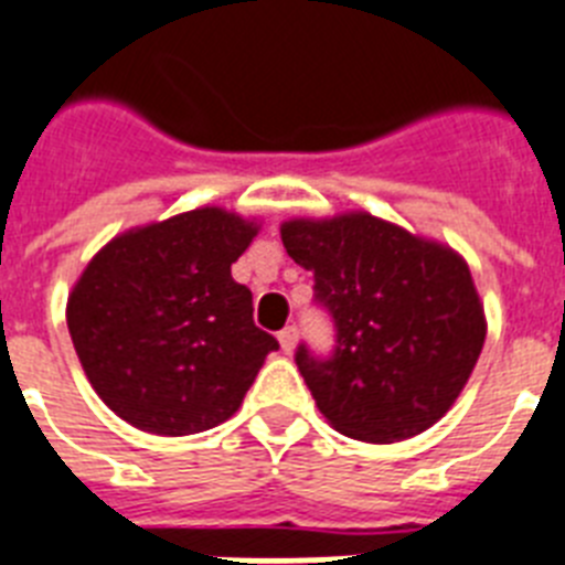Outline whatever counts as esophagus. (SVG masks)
<instances>
[{"label": "esophagus", "mask_w": 565, "mask_h": 565, "mask_svg": "<svg viewBox=\"0 0 565 565\" xmlns=\"http://www.w3.org/2000/svg\"><path fill=\"white\" fill-rule=\"evenodd\" d=\"M297 337H300L297 326H286V329L277 334L279 345H282V351H286V354H291V351H294V345H297Z\"/></svg>", "instance_id": "1"}]
</instances>
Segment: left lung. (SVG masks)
I'll list each match as a JSON object with an SVG mask.
<instances>
[{
	"instance_id": "obj_1",
	"label": "left lung",
	"mask_w": 565,
	"mask_h": 565,
	"mask_svg": "<svg viewBox=\"0 0 565 565\" xmlns=\"http://www.w3.org/2000/svg\"><path fill=\"white\" fill-rule=\"evenodd\" d=\"M288 257L315 274L334 345L300 342L294 363L340 434L406 440L451 408L483 351L486 320L469 265L451 248L371 214L282 225Z\"/></svg>"
}]
</instances>
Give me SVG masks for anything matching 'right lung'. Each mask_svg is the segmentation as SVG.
Listing matches in <instances>:
<instances>
[{"instance_id":"obj_1","label":"right lung","mask_w":565,"mask_h":565,"mask_svg":"<svg viewBox=\"0 0 565 565\" xmlns=\"http://www.w3.org/2000/svg\"><path fill=\"white\" fill-rule=\"evenodd\" d=\"M257 228L196 209L110 239L67 297V331L94 392L142 431L182 437L239 408L265 356L250 291L231 277Z\"/></svg>"}]
</instances>
